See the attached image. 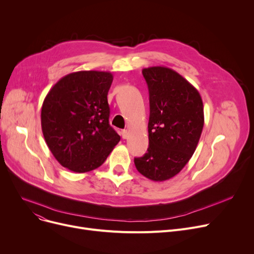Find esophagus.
<instances>
[{
	"instance_id": "obj_1",
	"label": "esophagus",
	"mask_w": 254,
	"mask_h": 254,
	"mask_svg": "<svg viewBox=\"0 0 254 254\" xmlns=\"http://www.w3.org/2000/svg\"><path fill=\"white\" fill-rule=\"evenodd\" d=\"M120 135H122L123 139H127V135H128V131L127 129H123L122 132H120Z\"/></svg>"
}]
</instances>
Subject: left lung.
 Wrapping results in <instances>:
<instances>
[{
    "label": "left lung",
    "instance_id": "left-lung-1",
    "mask_svg": "<svg viewBox=\"0 0 254 254\" xmlns=\"http://www.w3.org/2000/svg\"><path fill=\"white\" fill-rule=\"evenodd\" d=\"M149 90V147L135 157L137 170L153 181L177 175L192 156L204 127V106L195 87L167 66L142 70Z\"/></svg>",
    "mask_w": 254,
    "mask_h": 254
}]
</instances>
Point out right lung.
<instances>
[{
    "label": "right lung",
    "mask_w": 254,
    "mask_h": 254,
    "mask_svg": "<svg viewBox=\"0 0 254 254\" xmlns=\"http://www.w3.org/2000/svg\"><path fill=\"white\" fill-rule=\"evenodd\" d=\"M110 72L79 71L52 86L41 110L43 136L64 168L85 173L99 168L120 141L109 125Z\"/></svg>",
    "instance_id": "right-lung-1"
}]
</instances>
